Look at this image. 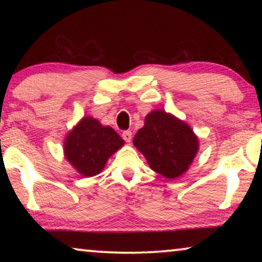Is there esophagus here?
I'll return each instance as SVG.
<instances>
[{"instance_id": "esophagus-1", "label": "esophagus", "mask_w": 262, "mask_h": 262, "mask_svg": "<svg viewBox=\"0 0 262 262\" xmlns=\"http://www.w3.org/2000/svg\"><path fill=\"white\" fill-rule=\"evenodd\" d=\"M123 139L126 143H130L131 142V139H132V132L131 131H128V130H126V131H124L123 132Z\"/></svg>"}]
</instances>
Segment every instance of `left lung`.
Instances as JSON below:
<instances>
[{
    "label": "left lung",
    "mask_w": 262,
    "mask_h": 262,
    "mask_svg": "<svg viewBox=\"0 0 262 262\" xmlns=\"http://www.w3.org/2000/svg\"><path fill=\"white\" fill-rule=\"evenodd\" d=\"M134 144L145 156L150 168L167 179L184 174L198 151V138L191 127L161 110L145 117Z\"/></svg>",
    "instance_id": "obj_1"
}]
</instances>
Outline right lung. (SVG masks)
Segmentation results:
<instances>
[{"label":"right lung","mask_w":262,"mask_h":262,"mask_svg":"<svg viewBox=\"0 0 262 262\" xmlns=\"http://www.w3.org/2000/svg\"><path fill=\"white\" fill-rule=\"evenodd\" d=\"M124 145L119 135L102 126L94 118L85 117L68 135L64 152L75 169L83 177H94L103 169L108 157Z\"/></svg>","instance_id":"1"}]
</instances>
